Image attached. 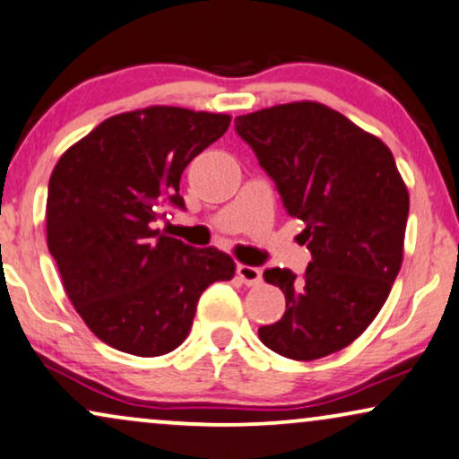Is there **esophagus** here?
I'll use <instances>...</instances> for the list:
<instances>
[{
  "mask_svg": "<svg viewBox=\"0 0 459 459\" xmlns=\"http://www.w3.org/2000/svg\"><path fill=\"white\" fill-rule=\"evenodd\" d=\"M237 274L246 285H258L262 281V271L255 266H247V264H239L237 266Z\"/></svg>",
  "mask_w": 459,
  "mask_h": 459,
  "instance_id": "34e87169",
  "label": "esophagus"
}]
</instances>
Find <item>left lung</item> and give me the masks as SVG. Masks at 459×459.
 <instances>
[{
	"label": "left lung",
	"mask_w": 459,
	"mask_h": 459,
	"mask_svg": "<svg viewBox=\"0 0 459 459\" xmlns=\"http://www.w3.org/2000/svg\"><path fill=\"white\" fill-rule=\"evenodd\" d=\"M235 130L304 222L307 273L268 268L285 313L258 329L281 357L315 361L361 335L386 302L403 262L409 193L380 138L319 102L241 115Z\"/></svg>",
	"instance_id": "8db88e82"
}]
</instances>
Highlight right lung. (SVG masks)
<instances>
[{"instance_id":"obj_1","label":"right lung","mask_w":459,"mask_h":459,"mask_svg":"<svg viewBox=\"0 0 459 459\" xmlns=\"http://www.w3.org/2000/svg\"><path fill=\"white\" fill-rule=\"evenodd\" d=\"M222 113L149 107L121 113L73 144L48 185V249L91 333L136 357L172 352L191 332L201 293L235 262L157 229L185 210L180 176L229 130Z\"/></svg>"}]
</instances>
